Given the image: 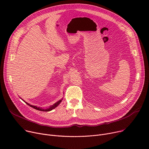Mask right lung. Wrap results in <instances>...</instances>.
I'll return each mask as SVG.
<instances>
[{"label":"right lung","instance_id":"obj_1","mask_svg":"<svg viewBox=\"0 0 149 149\" xmlns=\"http://www.w3.org/2000/svg\"><path fill=\"white\" fill-rule=\"evenodd\" d=\"M61 101H62V99L61 100H60V101H58V102H57L56 103H55L54 105H52V106H51L50 107H49V108H48V109H42V108H40V107H37V106H32V105H31V104H28V103H26L28 105H29V106H30L31 107H33L34 109H36V110H38V111H43V112H48V111H51V110H52L53 109H54V108H56L61 102Z\"/></svg>","mask_w":149,"mask_h":149}]
</instances>
